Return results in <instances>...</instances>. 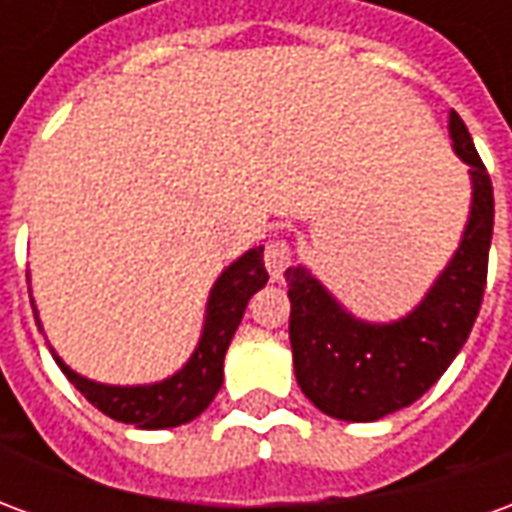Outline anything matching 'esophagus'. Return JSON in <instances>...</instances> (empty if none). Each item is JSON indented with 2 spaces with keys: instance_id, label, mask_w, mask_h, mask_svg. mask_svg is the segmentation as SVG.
I'll return each mask as SVG.
<instances>
[{
  "instance_id": "esophagus-1",
  "label": "esophagus",
  "mask_w": 512,
  "mask_h": 512,
  "mask_svg": "<svg viewBox=\"0 0 512 512\" xmlns=\"http://www.w3.org/2000/svg\"><path fill=\"white\" fill-rule=\"evenodd\" d=\"M263 260H266V268H268V274H271V279L279 282L282 274H285V268L290 266V260H293V249H290L288 241L274 238V241H268L266 244Z\"/></svg>"
}]
</instances>
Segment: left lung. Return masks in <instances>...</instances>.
Here are the masks:
<instances>
[{
    "label": "left lung",
    "instance_id": "left-lung-1",
    "mask_svg": "<svg viewBox=\"0 0 512 512\" xmlns=\"http://www.w3.org/2000/svg\"><path fill=\"white\" fill-rule=\"evenodd\" d=\"M450 136L469 164L472 213L450 266L411 315L384 326L356 321L307 268L285 271L296 381L329 417L373 422L411 406L450 367L477 321L494 235V186L458 112H450Z\"/></svg>",
    "mask_w": 512,
    "mask_h": 512
}]
</instances>
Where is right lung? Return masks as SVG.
Masks as SVG:
<instances>
[{
  "label": "right lung",
  "mask_w": 512,
  "mask_h": 512,
  "mask_svg": "<svg viewBox=\"0 0 512 512\" xmlns=\"http://www.w3.org/2000/svg\"><path fill=\"white\" fill-rule=\"evenodd\" d=\"M268 282V271L263 266V246L249 249L244 257H238L233 266L216 279L208 299V315L202 326V337L197 351L189 359V365L175 373L167 381L150 386H106L76 376L71 367L62 365L60 356L57 365L62 373L71 378V384L82 392L98 411L106 417L126 422L142 430L175 428L183 422L200 417L205 408L211 406L216 392L224 381V354L233 340L238 323L244 318L249 299ZM35 310V307H32ZM38 323V312H35Z\"/></svg>",
  "instance_id": "1"
}]
</instances>
